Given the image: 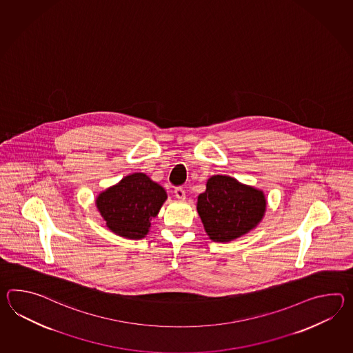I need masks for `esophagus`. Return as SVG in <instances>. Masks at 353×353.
I'll list each match as a JSON object with an SVG mask.
<instances>
[{"label": "esophagus", "instance_id": "esophagus-1", "mask_svg": "<svg viewBox=\"0 0 353 353\" xmlns=\"http://www.w3.org/2000/svg\"><path fill=\"white\" fill-rule=\"evenodd\" d=\"M174 195L177 199H180V200H185L186 199V192H185V190L182 188H177L174 190Z\"/></svg>", "mask_w": 353, "mask_h": 353}]
</instances>
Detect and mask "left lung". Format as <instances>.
<instances>
[{
  "label": "left lung",
  "instance_id": "obj_1",
  "mask_svg": "<svg viewBox=\"0 0 353 353\" xmlns=\"http://www.w3.org/2000/svg\"><path fill=\"white\" fill-rule=\"evenodd\" d=\"M267 200L259 188L215 174L197 196L196 209L212 242L227 243L253 230L263 219Z\"/></svg>",
  "mask_w": 353,
  "mask_h": 353
}]
</instances>
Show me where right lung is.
Returning <instances> with one entry per match:
<instances>
[{
	"mask_svg": "<svg viewBox=\"0 0 353 353\" xmlns=\"http://www.w3.org/2000/svg\"><path fill=\"white\" fill-rule=\"evenodd\" d=\"M165 200V188L145 173L135 172L101 191L96 197V208L114 234L141 239L148 234L150 221Z\"/></svg>",
	"mask_w": 353,
	"mask_h": 353,
	"instance_id": "add662e5",
	"label": "right lung"
}]
</instances>
